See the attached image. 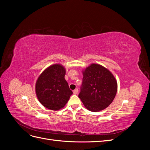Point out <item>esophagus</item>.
<instances>
[{"label": "esophagus", "mask_w": 150, "mask_h": 150, "mask_svg": "<svg viewBox=\"0 0 150 150\" xmlns=\"http://www.w3.org/2000/svg\"><path fill=\"white\" fill-rule=\"evenodd\" d=\"M73 93L74 94H77L78 93V89H75L74 91H73Z\"/></svg>", "instance_id": "esophagus-1"}]
</instances>
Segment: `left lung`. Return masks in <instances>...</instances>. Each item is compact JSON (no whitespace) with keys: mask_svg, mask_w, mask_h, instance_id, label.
<instances>
[{"mask_svg":"<svg viewBox=\"0 0 150 150\" xmlns=\"http://www.w3.org/2000/svg\"><path fill=\"white\" fill-rule=\"evenodd\" d=\"M83 83L78 95L88 110L98 112L112 102L117 84L111 72L101 65L92 64L83 71Z\"/></svg>","mask_w":150,"mask_h":150,"instance_id":"obj_1","label":"left lung"}]
</instances>
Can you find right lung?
I'll return each instance as SVG.
<instances>
[{"instance_id": "obj_1", "label": "right lung", "mask_w": 150, "mask_h": 150, "mask_svg": "<svg viewBox=\"0 0 150 150\" xmlns=\"http://www.w3.org/2000/svg\"><path fill=\"white\" fill-rule=\"evenodd\" d=\"M65 68L61 64H53L45 69L35 84L38 99L49 110L57 111L64 107L72 91L64 79Z\"/></svg>"}]
</instances>
